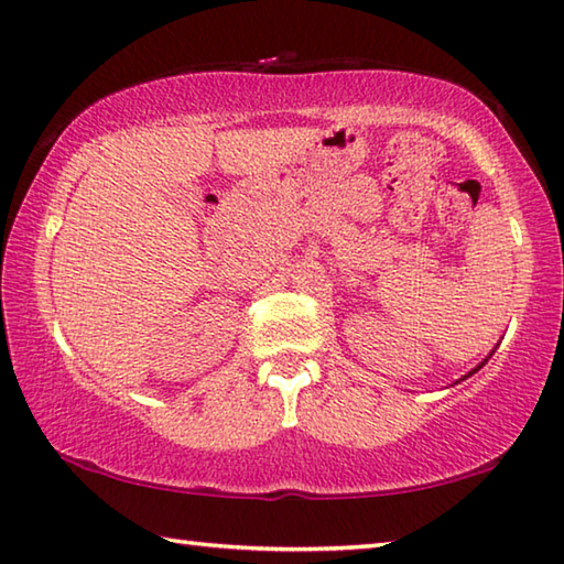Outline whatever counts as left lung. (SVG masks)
<instances>
[{
	"mask_svg": "<svg viewBox=\"0 0 564 564\" xmlns=\"http://www.w3.org/2000/svg\"><path fill=\"white\" fill-rule=\"evenodd\" d=\"M484 362H488V357H486V360H484ZM484 362H480L478 367H474V370H470L468 375H464V377H460V380H466V377H470V375H474V372H478V370H480V367H484Z\"/></svg>",
	"mask_w": 564,
	"mask_h": 564,
	"instance_id": "8db88e82",
	"label": "left lung"
}]
</instances>
